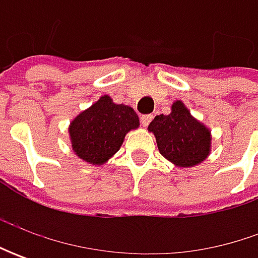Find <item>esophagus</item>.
<instances>
[{
	"mask_svg": "<svg viewBox=\"0 0 258 258\" xmlns=\"http://www.w3.org/2000/svg\"><path fill=\"white\" fill-rule=\"evenodd\" d=\"M152 117H154L152 114H142V116H141V124H142L144 127H146L148 124L151 123Z\"/></svg>",
	"mask_w": 258,
	"mask_h": 258,
	"instance_id": "obj_1",
	"label": "esophagus"
}]
</instances>
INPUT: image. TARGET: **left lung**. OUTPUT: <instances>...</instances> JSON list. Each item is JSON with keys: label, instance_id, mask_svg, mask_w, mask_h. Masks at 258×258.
I'll list each match as a JSON object with an SVG mask.
<instances>
[{"label": "left lung", "instance_id": "obj_1", "mask_svg": "<svg viewBox=\"0 0 258 258\" xmlns=\"http://www.w3.org/2000/svg\"><path fill=\"white\" fill-rule=\"evenodd\" d=\"M148 129L154 132L161 155L178 166L201 164L210 154V131L194 119L181 100L172 104L169 114L156 116Z\"/></svg>", "mask_w": 258, "mask_h": 258}]
</instances>
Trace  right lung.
Returning <instances> with one entry per match:
<instances>
[{
    "instance_id": "obj_1",
    "label": "right lung",
    "mask_w": 258,
    "mask_h": 258,
    "mask_svg": "<svg viewBox=\"0 0 258 258\" xmlns=\"http://www.w3.org/2000/svg\"><path fill=\"white\" fill-rule=\"evenodd\" d=\"M138 126L139 117L132 107L113 103L109 96H103L76 117L69 134L79 158L102 165L119 151L124 135Z\"/></svg>"
}]
</instances>
